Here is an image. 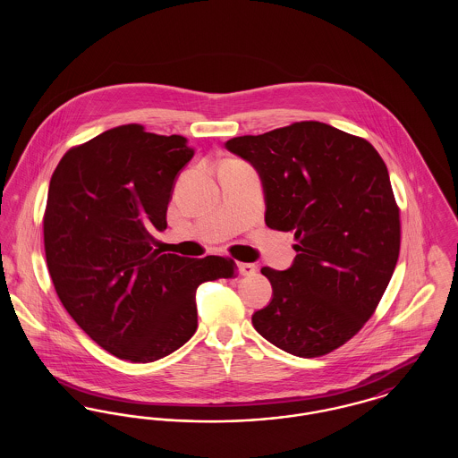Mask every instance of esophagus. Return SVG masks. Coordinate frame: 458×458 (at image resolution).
Here are the masks:
<instances>
[{"label":"esophagus","mask_w":458,"mask_h":458,"mask_svg":"<svg viewBox=\"0 0 458 458\" xmlns=\"http://www.w3.org/2000/svg\"><path fill=\"white\" fill-rule=\"evenodd\" d=\"M256 271H258V267L250 262H240L239 264V273L242 276H252V275H256Z\"/></svg>","instance_id":"obj_1"}]
</instances>
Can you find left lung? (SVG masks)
Masks as SVG:
<instances>
[{"label":"left lung","mask_w":458,"mask_h":458,"mask_svg":"<svg viewBox=\"0 0 458 458\" xmlns=\"http://www.w3.org/2000/svg\"><path fill=\"white\" fill-rule=\"evenodd\" d=\"M225 148L261 176L266 225L292 232L293 264L262 267L273 299L252 325L297 357L329 353L366 325L392 280L400 215L385 161L366 139L299 122Z\"/></svg>","instance_id":"obj_1"}]
</instances>
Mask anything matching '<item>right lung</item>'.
<instances>
[{
    "label": "right lung",
    "mask_w": 458,
    "mask_h": 458,
    "mask_svg": "<svg viewBox=\"0 0 458 458\" xmlns=\"http://www.w3.org/2000/svg\"><path fill=\"white\" fill-rule=\"evenodd\" d=\"M194 149L182 135L131 123L72 148L49 182L44 250L55 290L73 321L103 349L154 362L197 329V286L233 278L228 258L161 254L176 176Z\"/></svg>",
    "instance_id": "add662e5"
}]
</instances>
